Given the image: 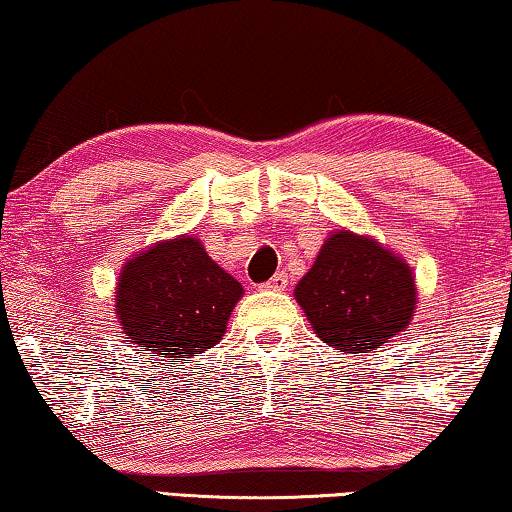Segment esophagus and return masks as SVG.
<instances>
[{
    "label": "esophagus",
    "instance_id": "obj_1",
    "mask_svg": "<svg viewBox=\"0 0 512 512\" xmlns=\"http://www.w3.org/2000/svg\"><path fill=\"white\" fill-rule=\"evenodd\" d=\"M286 286H288V277H286V272H277L270 281L265 283V288H267V290H286Z\"/></svg>",
    "mask_w": 512,
    "mask_h": 512
}]
</instances>
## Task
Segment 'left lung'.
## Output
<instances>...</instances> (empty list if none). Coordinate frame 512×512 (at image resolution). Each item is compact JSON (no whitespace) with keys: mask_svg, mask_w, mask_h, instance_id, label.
Returning <instances> with one entry per match:
<instances>
[{"mask_svg":"<svg viewBox=\"0 0 512 512\" xmlns=\"http://www.w3.org/2000/svg\"><path fill=\"white\" fill-rule=\"evenodd\" d=\"M295 300L320 341L359 355L410 325L416 286L410 265L380 242L334 231L295 286Z\"/></svg>","mask_w":512,"mask_h":512,"instance_id":"8db88e82","label":"left lung"}]
</instances>
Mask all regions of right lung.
<instances>
[{
  "mask_svg": "<svg viewBox=\"0 0 512 512\" xmlns=\"http://www.w3.org/2000/svg\"><path fill=\"white\" fill-rule=\"evenodd\" d=\"M240 281L192 235L157 242L123 265L116 316L123 334L151 357L190 361L222 341Z\"/></svg>",
  "mask_w": 512,
  "mask_h": 512,
  "instance_id": "right-lung-1",
  "label": "right lung"
}]
</instances>
